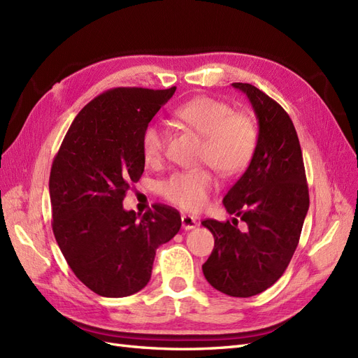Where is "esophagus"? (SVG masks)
Returning <instances> with one entry per match:
<instances>
[{"label": "esophagus", "mask_w": 358, "mask_h": 358, "mask_svg": "<svg viewBox=\"0 0 358 358\" xmlns=\"http://www.w3.org/2000/svg\"><path fill=\"white\" fill-rule=\"evenodd\" d=\"M180 220H182V229L183 230H192V229H196V227H197L196 218H194V216H191V215H182Z\"/></svg>", "instance_id": "esophagus-1"}]
</instances>
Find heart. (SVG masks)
<instances>
[{
	"instance_id": "1",
	"label": "heart",
	"mask_w": 358,
	"mask_h": 358,
	"mask_svg": "<svg viewBox=\"0 0 358 358\" xmlns=\"http://www.w3.org/2000/svg\"><path fill=\"white\" fill-rule=\"evenodd\" d=\"M180 122L204 137L201 161L224 176L245 171L258 146V128L254 119L233 112V107L212 96H194L175 110ZM167 136L158 124H149L142 133V154L150 166L164 158ZM161 196L189 212L201 210L216 189V179L209 170L178 171L161 183Z\"/></svg>"
}]
</instances>
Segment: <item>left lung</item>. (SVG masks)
Returning a JSON list of instances; mask_svg holds the SVG:
<instances>
[{"instance_id":"8db88e82","label":"left lung","mask_w":358,"mask_h":358,"mask_svg":"<svg viewBox=\"0 0 358 358\" xmlns=\"http://www.w3.org/2000/svg\"><path fill=\"white\" fill-rule=\"evenodd\" d=\"M258 119L254 159L222 200L231 221L204 220L215 246L203 273L231 297L259 294L282 276L299 245L309 191L296 128L275 100L249 83H233ZM247 230L236 227V218Z\"/></svg>"}]
</instances>
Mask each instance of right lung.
Masks as SVG:
<instances>
[{
  "label": "right lung",
  "mask_w": 358,
  "mask_h": 358,
  "mask_svg": "<svg viewBox=\"0 0 358 358\" xmlns=\"http://www.w3.org/2000/svg\"><path fill=\"white\" fill-rule=\"evenodd\" d=\"M176 91L113 88L74 117L49 179L52 230L73 273L95 294L127 297L145 288L157 248L180 229L164 204L140 216L122 201L145 170L142 133Z\"/></svg>",
  "instance_id": "add662e5"
}]
</instances>
